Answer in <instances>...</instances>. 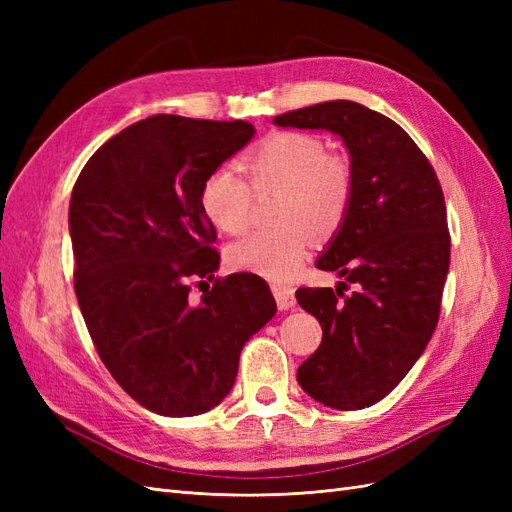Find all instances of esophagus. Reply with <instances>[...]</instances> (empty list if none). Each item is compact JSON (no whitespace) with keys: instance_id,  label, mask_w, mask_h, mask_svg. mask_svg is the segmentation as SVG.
<instances>
[{"instance_id":"34e87169","label":"esophagus","mask_w":512,"mask_h":512,"mask_svg":"<svg viewBox=\"0 0 512 512\" xmlns=\"http://www.w3.org/2000/svg\"><path fill=\"white\" fill-rule=\"evenodd\" d=\"M273 294H275V301H277V307L282 309V312H286V309H292L294 305H297V299H294V290L288 288V286H273Z\"/></svg>"}]
</instances>
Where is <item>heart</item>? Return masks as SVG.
<instances>
[{
  "mask_svg": "<svg viewBox=\"0 0 512 512\" xmlns=\"http://www.w3.org/2000/svg\"><path fill=\"white\" fill-rule=\"evenodd\" d=\"M243 168L256 196L277 194V226L232 243L226 252L228 265L286 282L303 265L309 232L329 237L342 224L352 194L350 166L342 158H331L312 134L280 132L247 153ZM200 207L215 228L239 235L252 220L254 195L235 170L222 166L203 181Z\"/></svg>",
  "mask_w": 512,
  "mask_h": 512,
  "instance_id": "1",
  "label": "heart"
}]
</instances>
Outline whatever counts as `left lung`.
<instances>
[{
  "label": "left lung",
  "instance_id": "1",
  "mask_svg": "<svg viewBox=\"0 0 512 512\" xmlns=\"http://www.w3.org/2000/svg\"><path fill=\"white\" fill-rule=\"evenodd\" d=\"M273 123L331 132L348 149L350 203L316 260L344 282L297 290L322 327L297 380L329 408H369L406 378L438 324L451 260L440 181L406 130L363 104L320 102Z\"/></svg>",
  "mask_w": 512,
  "mask_h": 512
}]
</instances>
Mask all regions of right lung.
<instances>
[{
    "label": "right lung",
    "mask_w": 512,
    "mask_h": 512,
    "mask_svg": "<svg viewBox=\"0 0 512 512\" xmlns=\"http://www.w3.org/2000/svg\"><path fill=\"white\" fill-rule=\"evenodd\" d=\"M254 134L247 121L153 115L106 141L74 183L68 228L87 331L121 389L156 414L218 406L245 342L277 312L252 273L198 300L187 286L220 269L203 181Z\"/></svg>",
    "instance_id": "1"
}]
</instances>
